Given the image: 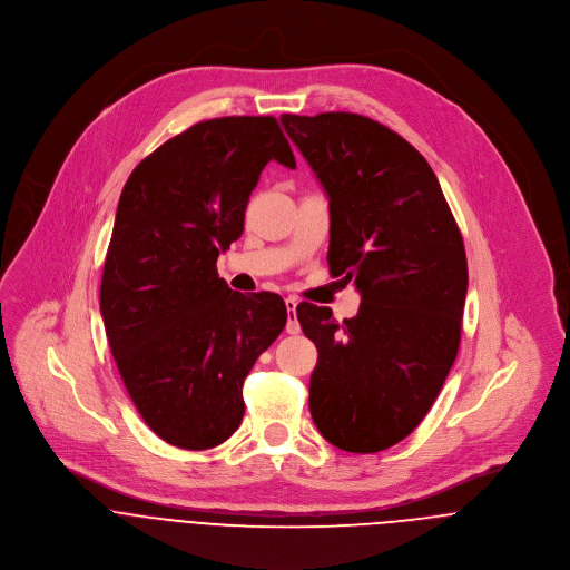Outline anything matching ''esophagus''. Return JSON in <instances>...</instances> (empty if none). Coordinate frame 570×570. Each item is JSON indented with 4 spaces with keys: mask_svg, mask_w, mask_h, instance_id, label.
Returning <instances> with one entry per match:
<instances>
[{
    "mask_svg": "<svg viewBox=\"0 0 570 570\" xmlns=\"http://www.w3.org/2000/svg\"><path fill=\"white\" fill-rule=\"evenodd\" d=\"M286 311H288V322H286V333L288 335H297L302 328H299V322H297V299L288 297L286 299Z\"/></svg>",
    "mask_w": 570,
    "mask_h": 570,
    "instance_id": "obj_1",
    "label": "esophagus"
}]
</instances>
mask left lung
Returning <instances> with one entry per match:
<instances>
[{"label":"left lung","instance_id":"1","mask_svg":"<svg viewBox=\"0 0 570 570\" xmlns=\"http://www.w3.org/2000/svg\"><path fill=\"white\" fill-rule=\"evenodd\" d=\"M328 195V268L362 304L337 324L302 302L317 346L311 415L333 446L377 453L411 435L458 357L469 266L462 233L429 161L384 124L355 112L282 115Z\"/></svg>","mask_w":570,"mask_h":570}]
</instances>
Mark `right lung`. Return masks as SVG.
Instances as JSON below:
<instances>
[{
    "instance_id": "obj_1",
    "label": "right lung",
    "mask_w": 570,
    "mask_h": 570,
    "mask_svg": "<svg viewBox=\"0 0 570 570\" xmlns=\"http://www.w3.org/2000/svg\"><path fill=\"white\" fill-rule=\"evenodd\" d=\"M271 159L295 168L275 117L206 119L144 157L117 204L99 311L135 409L177 449L237 431L244 380L288 320L277 293L244 295L217 275Z\"/></svg>"
}]
</instances>
